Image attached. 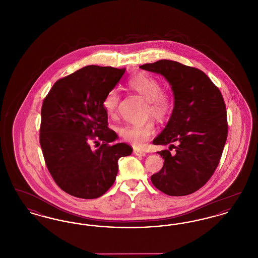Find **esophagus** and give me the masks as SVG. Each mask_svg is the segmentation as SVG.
Segmentation results:
<instances>
[{
    "instance_id": "esophagus-1",
    "label": "esophagus",
    "mask_w": 258,
    "mask_h": 258,
    "mask_svg": "<svg viewBox=\"0 0 258 258\" xmlns=\"http://www.w3.org/2000/svg\"><path fill=\"white\" fill-rule=\"evenodd\" d=\"M134 154L136 155V156H140V157H145V156H146V153H145V152H143V151H141V150H137V149L134 150Z\"/></svg>"
}]
</instances>
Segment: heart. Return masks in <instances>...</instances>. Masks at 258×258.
Here are the masks:
<instances>
[{
	"label": "heart",
	"instance_id": "1",
	"mask_svg": "<svg viewBox=\"0 0 258 258\" xmlns=\"http://www.w3.org/2000/svg\"><path fill=\"white\" fill-rule=\"evenodd\" d=\"M127 87L147 100V113L159 121L167 119L174 108V99L171 94L161 89V83L156 77L139 73L132 76ZM120 95L117 90H110L103 99V107L107 115L114 117L117 114ZM155 125L151 121L140 124H127L120 130V135L125 141L135 146H142L154 135Z\"/></svg>",
	"mask_w": 258,
	"mask_h": 258
}]
</instances>
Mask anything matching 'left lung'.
Wrapping results in <instances>:
<instances>
[{"label": "left lung", "instance_id": "1", "mask_svg": "<svg viewBox=\"0 0 258 258\" xmlns=\"http://www.w3.org/2000/svg\"><path fill=\"white\" fill-rule=\"evenodd\" d=\"M140 69L161 74L174 96L169 121L153 141L155 145H169V150L158 152L163 166L151 181L165 195H190L208 182L221 160L228 131L224 100L219 88L196 68L160 60ZM172 148L175 149L173 155Z\"/></svg>", "mask_w": 258, "mask_h": 258}]
</instances>
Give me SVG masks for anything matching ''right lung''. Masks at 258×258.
Wrapping results in <instances>:
<instances>
[{"label":"right lung","mask_w":258,"mask_h":258,"mask_svg":"<svg viewBox=\"0 0 258 258\" xmlns=\"http://www.w3.org/2000/svg\"><path fill=\"white\" fill-rule=\"evenodd\" d=\"M125 69L87 66L59 79L41 107L39 142L46 166L67 194L84 199L104 195L114 184L118 160L130 156L125 143L107 125L103 99ZM102 141L98 149L89 143Z\"/></svg>","instance_id":"obj_1"}]
</instances>
